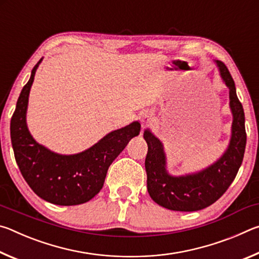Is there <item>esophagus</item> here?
Segmentation results:
<instances>
[{
  "instance_id": "esophagus-1",
  "label": "esophagus",
  "mask_w": 259,
  "mask_h": 259,
  "mask_svg": "<svg viewBox=\"0 0 259 259\" xmlns=\"http://www.w3.org/2000/svg\"><path fill=\"white\" fill-rule=\"evenodd\" d=\"M140 119H142V122L144 124H147L152 121V115L150 113L145 112V113H143V115H142V117H140Z\"/></svg>"
}]
</instances>
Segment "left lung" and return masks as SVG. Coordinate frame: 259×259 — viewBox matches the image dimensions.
I'll list each match as a JSON object with an SVG mask.
<instances>
[{"label":"left lung","instance_id":"8db88e82","mask_svg":"<svg viewBox=\"0 0 259 259\" xmlns=\"http://www.w3.org/2000/svg\"><path fill=\"white\" fill-rule=\"evenodd\" d=\"M221 76L230 89L233 113L230 146L216 163L203 171L172 177L165 171V156L159 139L150 131L144 133L148 151L145 159L147 191L157 204L175 211H196L216 202L233 183L242 163L247 134L242 104L236 96L233 78L223 61L217 60Z\"/></svg>","mask_w":259,"mask_h":259}]
</instances>
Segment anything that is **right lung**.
<instances>
[{"label":"right lung","instance_id":"1","mask_svg":"<svg viewBox=\"0 0 259 259\" xmlns=\"http://www.w3.org/2000/svg\"><path fill=\"white\" fill-rule=\"evenodd\" d=\"M41 60L34 66L29 81L21 90L11 117L10 135L15 159L26 183L43 200L58 205L84 203L102 190L109 165L130 139L139 135L140 123L134 122L112 131L89 150L75 155L56 154L37 144L26 125V109Z\"/></svg>","mask_w":259,"mask_h":259}]
</instances>
